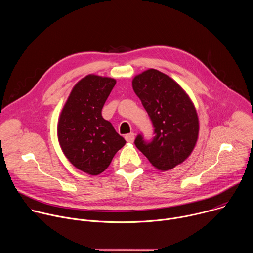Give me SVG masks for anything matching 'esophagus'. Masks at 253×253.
I'll use <instances>...</instances> for the list:
<instances>
[{
    "label": "esophagus",
    "instance_id": "obj_1",
    "mask_svg": "<svg viewBox=\"0 0 253 253\" xmlns=\"http://www.w3.org/2000/svg\"><path fill=\"white\" fill-rule=\"evenodd\" d=\"M134 138H135V134L134 133H129L127 135H125V140L129 143H132L134 141Z\"/></svg>",
    "mask_w": 253,
    "mask_h": 253
}]
</instances>
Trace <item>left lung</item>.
<instances>
[{
	"instance_id": "1",
	"label": "left lung",
	"mask_w": 253,
	"mask_h": 253,
	"mask_svg": "<svg viewBox=\"0 0 253 253\" xmlns=\"http://www.w3.org/2000/svg\"><path fill=\"white\" fill-rule=\"evenodd\" d=\"M132 86L154 128L151 140L138 134L135 145L157 169H172L191 154L196 144L199 123L195 107L181 87L155 69L137 75Z\"/></svg>"
}]
</instances>
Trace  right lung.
Instances as JSON below:
<instances>
[{"instance_id": "add662e5", "label": "right lung", "mask_w": 253, "mask_h": 253, "mask_svg": "<svg viewBox=\"0 0 253 253\" xmlns=\"http://www.w3.org/2000/svg\"><path fill=\"white\" fill-rule=\"evenodd\" d=\"M115 84L112 78L86 76L72 90L58 122V139L65 156L90 175L106 170L126 143L102 117V108Z\"/></svg>"}]
</instances>
